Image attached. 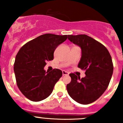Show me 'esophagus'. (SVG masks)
<instances>
[{"instance_id": "34e87169", "label": "esophagus", "mask_w": 123, "mask_h": 123, "mask_svg": "<svg viewBox=\"0 0 123 123\" xmlns=\"http://www.w3.org/2000/svg\"><path fill=\"white\" fill-rule=\"evenodd\" d=\"M62 74H63V76H65V75H68V73L66 71H62Z\"/></svg>"}]
</instances>
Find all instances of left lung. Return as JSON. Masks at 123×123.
Wrapping results in <instances>:
<instances>
[{"instance_id":"1","label":"left lung","mask_w":123,"mask_h":123,"mask_svg":"<svg viewBox=\"0 0 123 123\" xmlns=\"http://www.w3.org/2000/svg\"><path fill=\"white\" fill-rule=\"evenodd\" d=\"M68 39L81 47L82 56L78 67L86 70L80 78L70 73V83L67 86L69 96L76 102L87 105L95 102L108 87L113 71L111 56L107 49L86 34L68 35Z\"/></svg>"}]
</instances>
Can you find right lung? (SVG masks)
Here are the masks:
<instances>
[{
	"label": "right lung",
	"mask_w": 123,
	"mask_h": 123,
	"mask_svg": "<svg viewBox=\"0 0 123 123\" xmlns=\"http://www.w3.org/2000/svg\"><path fill=\"white\" fill-rule=\"evenodd\" d=\"M67 35L45 34L25 44L18 51L14 63V72L19 91L27 98L39 102L47 98L62 71L44 69L47 61L54 60V53L58 45L65 42Z\"/></svg>",
	"instance_id": "right-lung-1"
}]
</instances>
